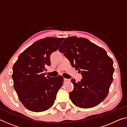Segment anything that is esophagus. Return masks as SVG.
Returning <instances> with one entry per match:
<instances>
[{
    "mask_svg": "<svg viewBox=\"0 0 127 127\" xmlns=\"http://www.w3.org/2000/svg\"><path fill=\"white\" fill-rule=\"evenodd\" d=\"M64 83H67L68 82H70V80L67 79V78H64Z\"/></svg>",
    "mask_w": 127,
    "mask_h": 127,
    "instance_id": "obj_1",
    "label": "esophagus"
}]
</instances>
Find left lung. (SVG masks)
Here are the masks:
<instances>
[{"mask_svg": "<svg viewBox=\"0 0 127 127\" xmlns=\"http://www.w3.org/2000/svg\"><path fill=\"white\" fill-rule=\"evenodd\" d=\"M73 67L82 76L80 81L72 79L73 90L69 98L81 108L95 107L107 96L113 81V60L103 48L84 38H65L59 48Z\"/></svg>", "mask_w": 127, "mask_h": 127, "instance_id": "1", "label": "left lung"}]
</instances>
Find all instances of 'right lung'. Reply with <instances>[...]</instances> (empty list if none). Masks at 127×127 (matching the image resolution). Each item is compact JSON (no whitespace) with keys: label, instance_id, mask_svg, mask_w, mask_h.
I'll return each mask as SVG.
<instances>
[{"label":"right lung","instance_id":"right-lung-1","mask_svg":"<svg viewBox=\"0 0 127 127\" xmlns=\"http://www.w3.org/2000/svg\"><path fill=\"white\" fill-rule=\"evenodd\" d=\"M64 38L47 37L35 42L20 54L13 66V87L23 105L31 111H45L54 103L63 77H45L50 55L59 49Z\"/></svg>","mask_w":127,"mask_h":127}]
</instances>
